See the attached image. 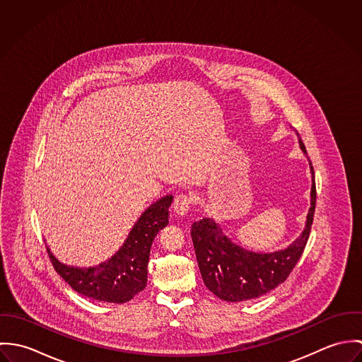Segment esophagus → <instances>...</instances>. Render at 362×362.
Instances as JSON below:
<instances>
[{
  "instance_id": "1",
  "label": "esophagus",
  "mask_w": 362,
  "mask_h": 362,
  "mask_svg": "<svg viewBox=\"0 0 362 362\" xmlns=\"http://www.w3.org/2000/svg\"><path fill=\"white\" fill-rule=\"evenodd\" d=\"M191 205H192V198L187 194H180V195L175 197L173 207H174V211L178 216H185L189 211Z\"/></svg>"
}]
</instances>
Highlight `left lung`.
Returning a JSON list of instances; mask_svg holds the SVG:
<instances>
[{
	"instance_id": "8db88e82",
	"label": "left lung",
	"mask_w": 362,
	"mask_h": 362,
	"mask_svg": "<svg viewBox=\"0 0 362 362\" xmlns=\"http://www.w3.org/2000/svg\"><path fill=\"white\" fill-rule=\"evenodd\" d=\"M300 146L307 153L301 139ZM310 173L312 188L307 224L303 234L286 250L272 254L247 251L234 244L213 218L205 217L192 224L191 237L199 270L205 286L216 297L230 303L254 300L272 291L288 277L310 238L316 205L312 164Z\"/></svg>"
}]
</instances>
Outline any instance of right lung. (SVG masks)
<instances>
[{"instance_id": "right-lung-1", "label": "right lung", "mask_w": 362, "mask_h": 362, "mask_svg": "<svg viewBox=\"0 0 362 362\" xmlns=\"http://www.w3.org/2000/svg\"><path fill=\"white\" fill-rule=\"evenodd\" d=\"M167 195L148 207L131 230L119 251L95 267H74L61 263L47 248L55 272L79 294L104 303L122 304L146 287L148 263L156 234L168 224Z\"/></svg>"}]
</instances>
